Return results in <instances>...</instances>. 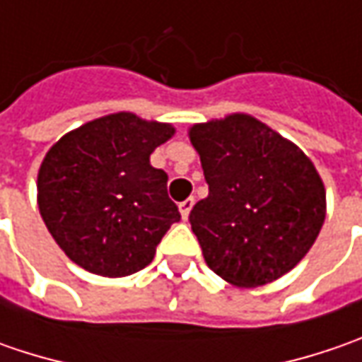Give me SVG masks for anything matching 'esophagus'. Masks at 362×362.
<instances>
[{
  "instance_id": "1",
  "label": "esophagus",
  "mask_w": 362,
  "mask_h": 362,
  "mask_svg": "<svg viewBox=\"0 0 362 362\" xmlns=\"http://www.w3.org/2000/svg\"><path fill=\"white\" fill-rule=\"evenodd\" d=\"M193 203H195V199H193V197H187L185 202L179 203V211H181V216H183V219H187V217H189V211H191Z\"/></svg>"
}]
</instances>
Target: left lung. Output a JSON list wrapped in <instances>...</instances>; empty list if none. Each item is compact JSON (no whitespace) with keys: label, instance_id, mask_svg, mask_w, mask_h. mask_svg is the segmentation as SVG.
I'll use <instances>...</instances> for the list:
<instances>
[{"label":"left lung","instance_id":"8db88e82","mask_svg":"<svg viewBox=\"0 0 362 362\" xmlns=\"http://www.w3.org/2000/svg\"><path fill=\"white\" fill-rule=\"evenodd\" d=\"M189 136L209 185L189 214L207 266L242 288L292 270L325 223V185L310 159L247 115L195 124Z\"/></svg>","mask_w":362,"mask_h":362}]
</instances>
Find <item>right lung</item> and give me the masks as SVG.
Wrapping results in <instances>:
<instances>
[{"label":"right lung","instance_id":"1","mask_svg":"<svg viewBox=\"0 0 362 362\" xmlns=\"http://www.w3.org/2000/svg\"><path fill=\"white\" fill-rule=\"evenodd\" d=\"M173 132L171 124L117 112L49 148L37 173L40 214L80 268L120 278L151 264L163 235L181 219L167 173L148 160Z\"/></svg>","mask_w":362,"mask_h":362}]
</instances>
